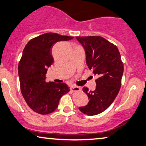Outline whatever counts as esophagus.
I'll use <instances>...</instances> for the list:
<instances>
[{"instance_id":"esophagus-1","label":"esophagus","mask_w":146,"mask_h":146,"mask_svg":"<svg viewBox=\"0 0 146 146\" xmlns=\"http://www.w3.org/2000/svg\"><path fill=\"white\" fill-rule=\"evenodd\" d=\"M71 90L73 92H77V91H80L81 90V88L79 87H77V86H72L71 88Z\"/></svg>"}]
</instances>
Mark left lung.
<instances>
[{"instance_id":"8db88e82","label":"left lung","mask_w":146,"mask_h":146,"mask_svg":"<svg viewBox=\"0 0 146 146\" xmlns=\"http://www.w3.org/2000/svg\"><path fill=\"white\" fill-rule=\"evenodd\" d=\"M77 40L85 50L89 70L96 75V89L83 88L89 99L87 105L79 107L88 116L100 114L109 107L120 91L124 64L118 48L99 36H78Z\"/></svg>"}]
</instances>
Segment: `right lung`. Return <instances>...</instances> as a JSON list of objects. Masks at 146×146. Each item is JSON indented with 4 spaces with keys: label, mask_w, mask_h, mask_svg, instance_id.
<instances>
[{
    "label": "right lung",
    "mask_w": 146,
    "mask_h": 146,
    "mask_svg": "<svg viewBox=\"0 0 146 146\" xmlns=\"http://www.w3.org/2000/svg\"><path fill=\"white\" fill-rule=\"evenodd\" d=\"M73 38L46 33L30 40L24 49L18 63L20 90L26 103L36 113H52L58 106L61 96L70 91L65 83L46 82V74L48 67L54 62L52 54L53 44Z\"/></svg>",
    "instance_id": "add662e5"
}]
</instances>
